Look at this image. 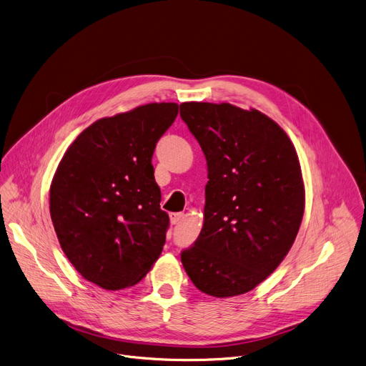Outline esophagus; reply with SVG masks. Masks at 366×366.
I'll use <instances>...</instances> for the list:
<instances>
[{
  "instance_id": "esophagus-1",
  "label": "esophagus",
  "mask_w": 366,
  "mask_h": 366,
  "mask_svg": "<svg viewBox=\"0 0 366 366\" xmlns=\"http://www.w3.org/2000/svg\"><path fill=\"white\" fill-rule=\"evenodd\" d=\"M183 216H184L183 212H171V214H169V222L173 223V224H177V223H180V220L183 219Z\"/></svg>"
}]
</instances>
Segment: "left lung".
<instances>
[{"label":"left lung","instance_id":"1","mask_svg":"<svg viewBox=\"0 0 366 366\" xmlns=\"http://www.w3.org/2000/svg\"><path fill=\"white\" fill-rule=\"evenodd\" d=\"M180 117L207 159L204 226L182 252L199 291L245 294L291 249L305 214V183L287 133L257 109L184 102Z\"/></svg>","mask_w":366,"mask_h":366}]
</instances>
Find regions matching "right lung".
I'll return each mask as SVG.
<instances>
[{"instance_id":"obj_1","label":"right lung","mask_w":366,"mask_h":366,"mask_svg":"<svg viewBox=\"0 0 366 366\" xmlns=\"http://www.w3.org/2000/svg\"><path fill=\"white\" fill-rule=\"evenodd\" d=\"M177 103H147L102 118L64 152L50 186V214L68 260L103 290L133 287L158 260L169 224L152 155Z\"/></svg>"}]
</instances>
